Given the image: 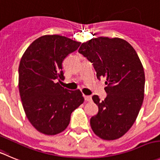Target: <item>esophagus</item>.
I'll return each mask as SVG.
<instances>
[{
    "label": "esophagus",
    "mask_w": 160,
    "mask_h": 160,
    "mask_svg": "<svg viewBox=\"0 0 160 160\" xmlns=\"http://www.w3.org/2000/svg\"><path fill=\"white\" fill-rule=\"evenodd\" d=\"M84 99L86 101H88V102H91V101L92 100V96H91V95H84Z\"/></svg>",
    "instance_id": "esophagus-1"
}]
</instances>
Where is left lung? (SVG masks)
Returning a JSON list of instances; mask_svg holds the SVG:
<instances>
[{"mask_svg":"<svg viewBox=\"0 0 160 160\" xmlns=\"http://www.w3.org/2000/svg\"><path fill=\"white\" fill-rule=\"evenodd\" d=\"M78 52L107 85L104 100L92 96L98 112L91 118V127L103 140L119 138L132 127L144 100L145 77L141 60L128 42L118 38H92L82 43Z\"/></svg>","mask_w":160,"mask_h":160,"instance_id":"1","label":"left lung"}]
</instances>
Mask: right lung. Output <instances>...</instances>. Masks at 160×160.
<instances>
[{"mask_svg":"<svg viewBox=\"0 0 160 160\" xmlns=\"http://www.w3.org/2000/svg\"><path fill=\"white\" fill-rule=\"evenodd\" d=\"M80 45L65 36L44 35L28 46L20 60L19 91L23 110L42 133L65 130L72 112L84 101L80 90H68L57 82L65 80L62 62Z\"/></svg>","mask_w":160,"mask_h":160,"instance_id":"obj_1","label":"right lung"}]
</instances>
